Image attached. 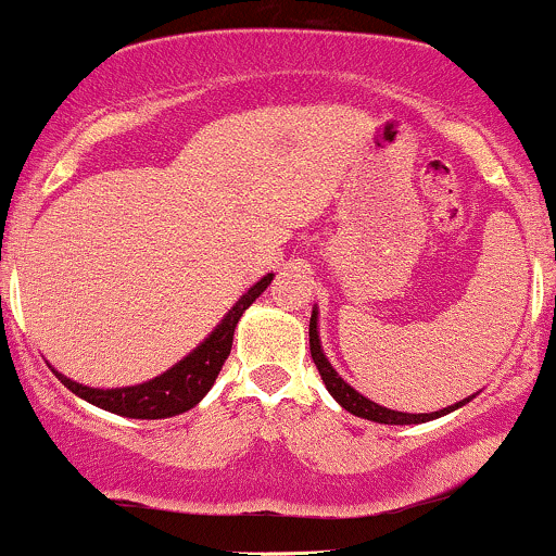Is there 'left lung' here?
Returning <instances> with one entry per match:
<instances>
[{
	"instance_id": "1",
	"label": "left lung",
	"mask_w": 556,
	"mask_h": 556,
	"mask_svg": "<svg viewBox=\"0 0 556 556\" xmlns=\"http://www.w3.org/2000/svg\"><path fill=\"white\" fill-rule=\"evenodd\" d=\"M309 352H312V359H315L317 370H320L323 383H326V389L330 391V396H333L336 402L346 409V413L365 417V420H372V422H383V426H413V422L435 420V417L452 413V409L463 407V404H467L472 399L470 396V399H465V402L452 404V407L441 409V413H426V415L396 413V409H386V407H380V404L370 402V399L357 394V391H354L352 386H349L346 380L341 378L333 367H330V362L326 359V354H323V349H320V336H317V312H312V317H309Z\"/></svg>"
}]
</instances>
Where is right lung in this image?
Wrapping results in <instances>:
<instances>
[{
	"instance_id": "1",
	"label": "right lung",
	"mask_w": 556,
	"mask_h": 556,
	"mask_svg": "<svg viewBox=\"0 0 556 556\" xmlns=\"http://www.w3.org/2000/svg\"><path fill=\"white\" fill-rule=\"evenodd\" d=\"M273 276H265L252 289L247 291L239 302L230 307V312L223 317V323L210 333V339H204L189 357H184L176 367H170L167 372H162L160 378L149 380L141 386H128V389H89V386H80L76 380L60 376V383H65L73 394H78L86 402L97 404V407L108 409V413L123 415V417H136V420H160V417H173L191 409L204 399V394L215 383L217 372L226 365L230 344H233V330L239 317L244 315L249 304L257 299L262 291L270 286Z\"/></svg>"
}]
</instances>
